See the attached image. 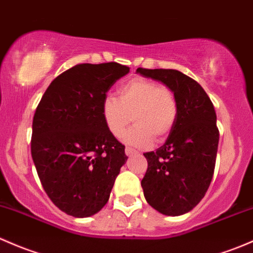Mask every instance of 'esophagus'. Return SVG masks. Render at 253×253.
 <instances>
[{
    "label": "esophagus",
    "instance_id": "1",
    "mask_svg": "<svg viewBox=\"0 0 253 253\" xmlns=\"http://www.w3.org/2000/svg\"><path fill=\"white\" fill-rule=\"evenodd\" d=\"M125 153H126L127 156H131V155H133V154H135V150L129 147H126V149H125Z\"/></svg>",
    "mask_w": 253,
    "mask_h": 253
}]
</instances>
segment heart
Here are the masks:
<instances>
[{
  "mask_svg": "<svg viewBox=\"0 0 253 253\" xmlns=\"http://www.w3.org/2000/svg\"><path fill=\"white\" fill-rule=\"evenodd\" d=\"M102 115L108 131L115 137L124 133L133 118L135 125L122 139L133 147L149 148L154 138L161 142L171 133L177 121L178 102L169 87L134 78L121 84L119 98L105 95Z\"/></svg>",
  "mask_w": 253,
  "mask_h": 253,
  "instance_id": "obj_1",
  "label": "heart"
}]
</instances>
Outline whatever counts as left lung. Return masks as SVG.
I'll list each match as a JSON object with an SVG mask.
<instances>
[{"label": "left lung", "mask_w": 253, "mask_h": 253, "mask_svg": "<svg viewBox=\"0 0 253 253\" xmlns=\"http://www.w3.org/2000/svg\"><path fill=\"white\" fill-rule=\"evenodd\" d=\"M137 73L160 81L177 98V121L166 143L144 154L142 188L153 209L180 216L200 203L211 184L219 140L216 111L203 87L180 71L138 68Z\"/></svg>", "instance_id": "8db88e82"}]
</instances>
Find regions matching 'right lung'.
<instances>
[{"label": "right lung", "mask_w": 253, "mask_h": 253, "mask_svg": "<svg viewBox=\"0 0 253 253\" xmlns=\"http://www.w3.org/2000/svg\"><path fill=\"white\" fill-rule=\"evenodd\" d=\"M128 73L114 62L78 64L50 82L37 105L31 156L48 198L69 216L99 212L127 160L125 145L106 128L102 102Z\"/></svg>", "instance_id": "add662e5"}]
</instances>
